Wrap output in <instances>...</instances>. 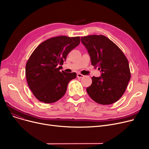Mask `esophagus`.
Listing matches in <instances>:
<instances>
[{
    "label": "esophagus",
    "instance_id": "obj_1",
    "mask_svg": "<svg viewBox=\"0 0 149 149\" xmlns=\"http://www.w3.org/2000/svg\"><path fill=\"white\" fill-rule=\"evenodd\" d=\"M84 77V75H82V74H77V77L78 78H83Z\"/></svg>",
    "mask_w": 149,
    "mask_h": 149
}]
</instances>
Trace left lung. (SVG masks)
Masks as SVG:
<instances>
[{
    "instance_id": "1",
    "label": "left lung",
    "mask_w": 149,
    "mask_h": 149,
    "mask_svg": "<svg viewBox=\"0 0 149 149\" xmlns=\"http://www.w3.org/2000/svg\"><path fill=\"white\" fill-rule=\"evenodd\" d=\"M87 49L91 64L98 67L101 75L92 77L86 91L96 103L106 105L115 103L126 91L130 79L129 61L119 47L103 35L81 37Z\"/></svg>"
}]
</instances>
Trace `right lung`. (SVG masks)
Returning a JSON list of instances; mask_svg holds the SVG:
<instances>
[{
	"label": "right lung",
	"mask_w": 149,
	"mask_h": 149,
	"mask_svg": "<svg viewBox=\"0 0 149 149\" xmlns=\"http://www.w3.org/2000/svg\"><path fill=\"white\" fill-rule=\"evenodd\" d=\"M80 42V37H52L40 43L31 55L25 74L28 86L37 100L52 103L65 94L69 82L75 79L77 74L60 72V65Z\"/></svg>",
	"instance_id": "right-lung-1"
}]
</instances>
